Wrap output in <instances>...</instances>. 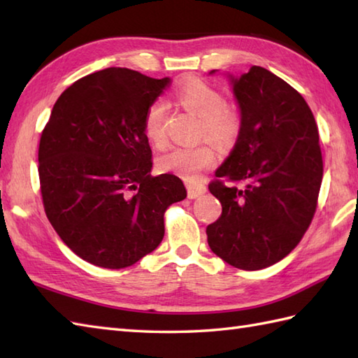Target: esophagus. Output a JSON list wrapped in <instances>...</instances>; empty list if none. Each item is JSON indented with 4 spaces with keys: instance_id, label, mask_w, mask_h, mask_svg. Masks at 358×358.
I'll return each instance as SVG.
<instances>
[{
    "instance_id": "esophagus-1",
    "label": "esophagus",
    "mask_w": 358,
    "mask_h": 358,
    "mask_svg": "<svg viewBox=\"0 0 358 358\" xmlns=\"http://www.w3.org/2000/svg\"><path fill=\"white\" fill-rule=\"evenodd\" d=\"M206 194V186H203V185H192V183H189L187 185V196L191 200H194V199H199V196H201V195H204Z\"/></svg>"
}]
</instances>
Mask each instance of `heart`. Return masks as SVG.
Returning <instances> with one entry per match:
<instances>
[{
	"instance_id": "1",
	"label": "heart",
	"mask_w": 358,
	"mask_h": 358,
	"mask_svg": "<svg viewBox=\"0 0 358 358\" xmlns=\"http://www.w3.org/2000/svg\"><path fill=\"white\" fill-rule=\"evenodd\" d=\"M177 100L200 117V132L218 144H231L240 131V118L229 106L222 104L217 89L203 81H187L175 90ZM166 104L162 100L152 103L144 115V134L150 143L159 144L166 138ZM215 149L209 143L194 146H175L159 157L158 164L166 172H172L189 181L199 178L201 171L215 162Z\"/></svg>"
}]
</instances>
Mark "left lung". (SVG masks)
I'll list each match as a JSON object with an SVG mask.
<instances>
[{
    "label": "left lung",
    "instance_id": "8db88e82",
    "mask_svg": "<svg viewBox=\"0 0 358 358\" xmlns=\"http://www.w3.org/2000/svg\"><path fill=\"white\" fill-rule=\"evenodd\" d=\"M209 73H215L210 71ZM240 110V131L209 191L223 206L206 227L212 252L245 271L275 264L299 245L313 222L323 178L318 129L308 103L260 66L227 73Z\"/></svg>",
    "mask_w": 358,
    "mask_h": 358
}]
</instances>
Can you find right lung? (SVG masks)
Segmentation results:
<instances>
[{
  "mask_svg": "<svg viewBox=\"0 0 358 358\" xmlns=\"http://www.w3.org/2000/svg\"><path fill=\"white\" fill-rule=\"evenodd\" d=\"M126 67L75 81L53 104L38 149L44 210L67 248L106 269L135 264L164 237V212L186 199L178 177H152L149 106L169 86Z\"/></svg>",
  "mask_w": 358,
  "mask_h": 358,
  "instance_id": "1",
  "label": "right lung"
}]
</instances>
